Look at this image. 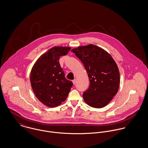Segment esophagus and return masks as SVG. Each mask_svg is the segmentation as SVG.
<instances>
[{
  "label": "esophagus",
  "mask_w": 148,
  "mask_h": 148,
  "mask_svg": "<svg viewBox=\"0 0 148 148\" xmlns=\"http://www.w3.org/2000/svg\"><path fill=\"white\" fill-rule=\"evenodd\" d=\"M76 82H77V80H76V79H74V80H73V84H75L76 83Z\"/></svg>",
  "instance_id": "obj_1"
}]
</instances>
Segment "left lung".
Returning <instances> with one entry per match:
<instances>
[{"label": "left lung", "instance_id": "1", "mask_svg": "<svg viewBox=\"0 0 148 148\" xmlns=\"http://www.w3.org/2000/svg\"><path fill=\"white\" fill-rule=\"evenodd\" d=\"M71 51L83 63L89 78V87L83 94L84 101L94 108L105 107L119 87L120 73L115 61L106 51L92 44Z\"/></svg>", "mask_w": 148, "mask_h": 148}]
</instances>
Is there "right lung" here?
<instances>
[{
    "instance_id": "1",
    "label": "right lung",
    "mask_w": 148,
    "mask_h": 148,
    "mask_svg": "<svg viewBox=\"0 0 148 148\" xmlns=\"http://www.w3.org/2000/svg\"><path fill=\"white\" fill-rule=\"evenodd\" d=\"M69 47H54L43 54L32 69L30 81L36 97L44 105L55 107L66 100L73 87L60 66V57L66 55Z\"/></svg>"
}]
</instances>
